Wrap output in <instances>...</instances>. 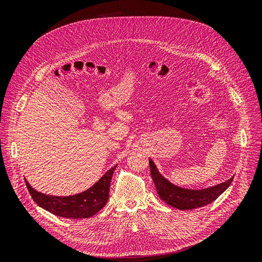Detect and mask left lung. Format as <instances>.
<instances>
[{"mask_svg":"<svg viewBox=\"0 0 262 262\" xmlns=\"http://www.w3.org/2000/svg\"><path fill=\"white\" fill-rule=\"evenodd\" d=\"M149 168L150 176L155 184L158 195L161 199L169 204L172 208L179 210H192L195 208H202L213 201L223 193L225 190L231 186L233 178L228 179L220 185L202 190H191L177 187L164 178L158 172L154 162L149 158Z\"/></svg>","mask_w":262,"mask_h":262,"instance_id":"8db88e82","label":"left lung"}]
</instances>
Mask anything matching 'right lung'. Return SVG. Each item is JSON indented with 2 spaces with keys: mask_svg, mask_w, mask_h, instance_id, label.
Segmentation results:
<instances>
[{
  "mask_svg": "<svg viewBox=\"0 0 262 262\" xmlns=\"http://www.w3.org/2000/svg\"><path fill=\"white\" fill-rule=\"evenodd\" d=\"M117 165L110 168L96 184L86 191L75 195L55 196L38 192L25 180L34 201L42 209L57 216L67 219H87L105 207L109 199V187Z\"/></svg>",
  "mask_w": 262,
  "mask_h": 262,
  "instance_id": "1",
  "label": "right lung"
}]
</instances>
